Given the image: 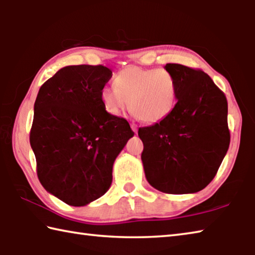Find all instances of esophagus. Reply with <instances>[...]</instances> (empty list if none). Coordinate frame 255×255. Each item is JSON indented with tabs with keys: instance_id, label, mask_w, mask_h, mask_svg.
Here are the masks:
<instances>
[{
	"instance_id": "1",
	"label": "esophagus",
	"mask_w": 255,
	"mask_h": 255,
	"mask_svg": "<svg viewBox=\"0 0 255 255\" xmlns=\"http://www.w3.org/2000/svg\"><path fill=\"white\" fill-rule=\"evenodd\" d=\"M130 127H131V129H132V131L135 132V133H137V130H138V129H137V126H136V125H135V124H131V125H130Z\"/></svg>"
}]
</instances>
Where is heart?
Segmentation results:
<instances>
[{"label": "heart", "mask_w": 255, "mask_h": 255, "mask_svg": "<svg viewBox=\"0 0 255 255\" xmlns=\"http://www.w3.org/2000/svg\"><path fill=\"white\" fill-rule=\"evenodd\" d=\"M115 88L102 89L101 100L112 116H120L128 108L146 124L161 122L170 114L178 99L174 75L165 68L127 66L114 80Z\"/></svg>", "instance_id": "obj_1"}]
</instances>
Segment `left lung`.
Masks as SVG:
<instances>
[{
  "mask_svg": "<svg viewBox=\"0 0 255 255\" xmlns=\"http://www.w3.org/2000/svg\"><path fill=\"white\" fill-rule=\"evenodd\" d=\"M178 84V102L153 126L138 129L148 183L171 195L195 193L215 178L231 133L227 100L204 71L166 64Z\"/></svg>",
  "mask_w": 255,
  "mask_h": 255,
  "instance_id": "1",
  "label": "left lung"
}]
</instances>
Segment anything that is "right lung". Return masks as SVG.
Here are the masks:
<instances>
[{"mask_svg":"<svg viewBox=\"0 0 255 255\" xmlns=\"http://www.w3.org/2000/svg\"><path fill=\"white\" fill-rule=\"evenodd\" d=\"M112 72L102 65L60 68L34 102L30 145L47 191L71 206H85L109 190L112 166L133 131L112 116L101 91Z\"/></svg>","mask_w":255,"mask_h":255,"instance_id":"obj_1","label":"right lung"}]
</instances>
